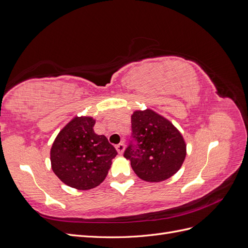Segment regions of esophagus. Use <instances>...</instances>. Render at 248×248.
<instances>
[{"instance_id": "esophagus-1", "label": "esophagus", "mask_w": 248, "mask_h": 248, "mask_svg": "<svg viewBox=\"0 0 248 248\" xmlns=\"http://www.w3.org/2000/svg\"><path fill=\"white\" fill-rule=\"evenodd\" d=\"M116 150H117V152H118L120 155H122V154L124 153V151H125V145L122 144V142H121V144L117 145Z\"/></svg>"}]
</instances>
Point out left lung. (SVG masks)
Segmentation results:
<instances>
[{
    "mask_svg": "<svg viewBox=\"0 0 248 248\" xmlns=\"http://www.w3.org/2000/svg\"><path fill=\"white\" fill-rule=\"evenodd\" d=\"M131 127L138 147L130 145L124 157L130 160L139 178L146 182H161L181 169L186 142L170 120L153 109H138L131 115Z\"/></svg>",
    "mask_w": 248,
    "mask_h": 248,
    "instance_id": "1",
    "label": "left lung"
}]
</instances>
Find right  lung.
Returning a JSON list of instances; mask_svg holds the SVG:
<instances>
[{"mask_svg": "<svg viewBox=\"0 0 248 248\" xmlns=\"http://www.w3.org/2000/svg\"><path fill=\"white\" fill-rule=\"evenodd\" d=\"M95 122L90 116L74 117L60 130L50 149L52 171L78 190L102 183L117 155L108 139L94 132Z\"/></svg>", "mask_w": 248, "mask_h": 248, "instance_id": "1", "label": "right lung"}]
</instances>
